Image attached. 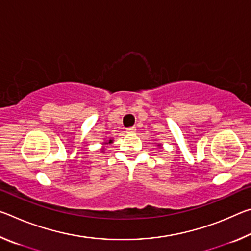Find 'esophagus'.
Wrapping results in <instances>:
<instances>
[{"mask_svg": "<svg viewBox=\"0 0 251 251\" xmlns=\"http://www.w3.org/2000/svg\"><path fill=\"white\" fill-rule=\"evenodd\" d=\"M136 131V127L135 126H131V127H128V128H126V133L128 134H133Z\"/></svg>", "mask_w": 251, "mask_h": 251, "instance_id": "1", "label": "esophagus"}]
</instances>
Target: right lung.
<instances>
[{
    "label": "right lung",
    "instance_id": "right-lung-1",
    "mask_svg": "<svg viewBox=\"0 0 251 251\" xmlns=\"http://www.w3.org/2000/svg\"><path fill=\"white\" fill-rule=\"evenodd\" d=\"M110 143H113L112 139H109V142H108V143H106V144H110Z\"/></svg>",
    "mask_w": 251,
    "mask_h": 251
}]
</instances>
